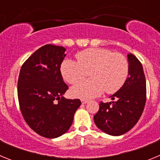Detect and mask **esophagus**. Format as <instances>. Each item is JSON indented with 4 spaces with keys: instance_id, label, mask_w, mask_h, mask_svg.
I'll return each instance as SVG.
<instances>
[{
    "instance_id": "34e87169",
    "label": "esophagus",
    "mask_w": 160,
    "mask_h": 160,
    "mask_svg": "<svg viewBox=\"0 0 160 160\" xmlns=\"http://www.w3.org/2000/svg\"><path fill=\"white\" fill-rule=\"evenodd\" d=\"M81 102H82V104H86V103L88 102V100L85 99V98H82V99H81Z\"/></svg>"
}]
</instances>
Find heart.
I'll return each mask as SVG.
<instances>
[{
	"label": "heart",
	"mask_w": 160,
	"mask_h": 160,
	"mask_svg": "<svg viewBox=\"0 0 160 160\" xmlns=\"http://www.w3.org/2000/svg\"><path fill=\"white\" fill-rule=\"evenodd\" d=\"M77 62L65 60L61 73L65 81L75 84L89 74L91 78L75 85L71 89L74 97L90 98L118 91L125 83L129 65L123 55L102 48H89L76 54Z\"/></svg>",
	"instance_id": "b5f03b06"
}]
</instances>
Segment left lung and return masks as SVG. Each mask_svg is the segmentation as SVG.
<instances>
[{
    "mask_svg": "<svg viewBox=\"0 0 160 160\" xmlns=\"http://www.w3.org/2000/svg\"><path fill=\"white\" fill-rule=\"evenodd\" d=\"M129 77L115 94L114 101L99 104L94 116V123L103 132L118 136L125 134L137 123L146 103V79L138 59L132 53L128 55Z\"/></svg>",
    "mask_w": 160,
    "mask_h": 160,
    "instance_id": "left-lung-1",
    "label": "left lung"
}]
</instances>
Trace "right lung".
Wrapping results in <instances>:
<instances>
[{
	"label": "right lung",
	"mask_w": 160,
	"mask_h": 160,
	"mask_svg": "<svg viewBox=\"0 0 160 160\" xmlns=\"http://www.w3.org/2000/svg\"><path fill=\"white\" fill-rule=\"evenodd\" d=\"M66 49L45 45L25 61L18 82V101L29 128L45 138H54L70 129L79 99L62 97L68 86L61 73Z\"/></svg>",
	"instance_id": "obj_1"
}]
</instances>
